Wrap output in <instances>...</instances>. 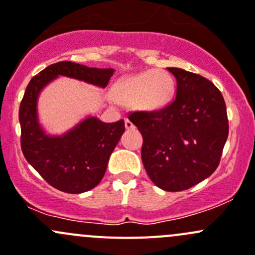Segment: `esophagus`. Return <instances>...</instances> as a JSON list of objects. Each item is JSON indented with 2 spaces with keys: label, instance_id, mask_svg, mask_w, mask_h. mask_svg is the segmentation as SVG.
I'll use <instances>...</instances> for the list:
<instances>
[{
  "label": "esophagus",
  "instance_id": "34e87169",
  "mask_svg": "<svg viewBox=\"0 0 255 255\" xmlns=\"http://www.w3.org/2000/svg\"><path fill=\"white\" fill-rule=\"evenodd\" d=\"M125 126H126V128H127V129H133V128H134V125H133V123L130 122L129 120L125 121Z\"/></svg>",
  "mask_w": 255,
  "mask_h": 255
}]
</instances>
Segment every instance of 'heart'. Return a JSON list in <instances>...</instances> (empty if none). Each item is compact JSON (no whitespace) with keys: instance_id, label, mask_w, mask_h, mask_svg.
<instances>
[{"instance_id":"1","label":"heart","mask_w":255,"mask_h":255,"mask_svg":"<svg viewBox=\"0 0 255 255\" xmlns=\"http://www.w3.org/2000/svg\"><path fill=\"white\" fill-rule=\"evenodd\" d=\"M175 80L163 69H151L127 76L113 87V99L123 105H134L143 112L161 111L171 104Z\"/></svg>"}]
</instances>
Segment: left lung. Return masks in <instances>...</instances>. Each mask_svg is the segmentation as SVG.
<instances>
[{
  "mask_svg": "<svg viewBox=\"0 0 255 255\" xmlns=\"http://www.w3.org/2000/svg\"><path fill=\"white\" fill-rule=\"evenodd\" d=\"M176 97L161 111L134 112L129 121L143 135L142 160L151 181L165 191L199 184L217 169L228 137L225 100L201 75L168 68Z\"/></svg>",
  "mask_w": 255,
  "mask_h": 255,
  "instance_id": "obj_1",
  "label": "left lung"
}]
</instances>
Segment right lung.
<instances>
[{
	"label": "right lung",
	"instance_id": "obj_1",
	"mask_svg": "<svg viewBox=\"0 0 255 255\" xmlns=\"http://www.w3.org/2000/svg\"><path fill=\"white\" fill-rule=\"evenodd\" d=\"M113 73V69L60 61L40 71L25 89L19 106L23 155L48 184L60 191L81 194L100 184L125 133V121L106 123L89 115L63 134H50L38 115L40 92L60 76L105 89Z\"/></svg>",
	"mask_w": 255,
	"mask_h": 255
}]
</instances>
